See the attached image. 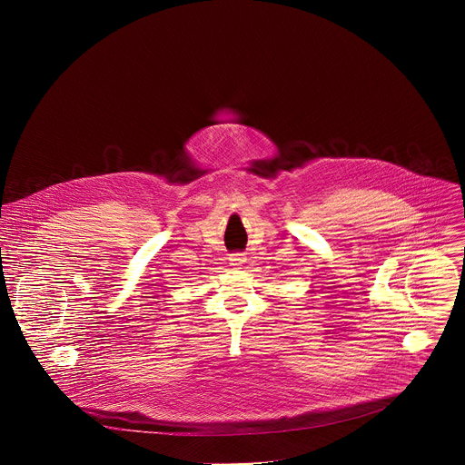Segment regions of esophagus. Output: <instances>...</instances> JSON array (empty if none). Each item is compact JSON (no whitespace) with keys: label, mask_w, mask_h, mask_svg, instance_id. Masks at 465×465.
I'll return each mask as SVG.
<instances>
[{"label":"esophagus","mask_w":465,"mask_h":465,"mask_svg":"<svg viewBox=\"0 0 465 465\" xmlns=\"http://www.w3.org/2000/svg\"><path fill=\"white\" fill-rule=\"evenodd\" d=\"M244 262H246L244 253H232L230 255V264H232V267H242Z\"/></svg>","instance_id":"esophagus-1"}]
</instances>
